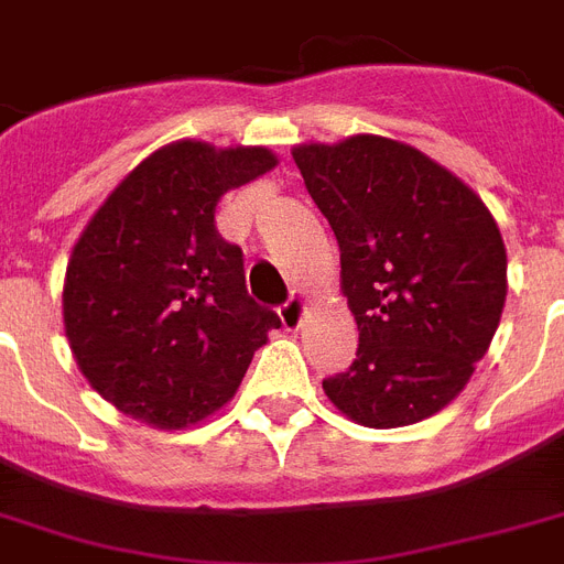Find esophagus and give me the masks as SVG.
I'll return each instance as SVG.
<instances>
[{
    "label": "esophagus",
    "instance_id": "obj_1",
    "mask_svg": "<svg viewBox=\"0 0 564 564\" xmlns=\"http://www.w3.org/2000/svg\"><path fill=\"white\" fill-rule=\"evenodd\" d=\"M278 316H281L286 330H299L301 318H304V299L301 295H290V301L281 304V310H278Z\"/></svg>",
    "mask_w": 564,
    "mask_h": 564
}]
</instances>
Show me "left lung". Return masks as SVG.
Returning a JSON list of instances; mask_svg holds the SVG:
<instances>
[{
    "label": "left lung",
    "mask_w": 564,
    "mask_h": 564,
    "mask_svg": "<svg viewBox=\"0 0 564 564\" xmlns=\"http://www.w3.org/2000/svg\"><path fill=\"white\" fill-rule=\"evenodd\" d=\"M339 242L360 348L325 377L366 427H403L454 401L507 301V248L480 195L412 145L360 134L292 152Z\"/></svg>",
    "instance_id": "1"
}]
</instances>
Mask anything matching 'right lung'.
<instances>
[{"label": "right lung", "mask_w": 564, "mask_h": 564, "mask_svg": "<svg viewBox=\"0 0 564 564\" xmlns=\"http://www.w3.org/2000/svg\"><path fill=\"white\" fill-rule=\"evenodd\" d=\"M274 163L260 145L172 143L108 195L75 242L66 339L93 389L126 415L161 430L207 419L281 327L248 295L242 248L216 230L221 195Z\"/></svg>", "instance_id": "right-lung-1"}]
</instances>
